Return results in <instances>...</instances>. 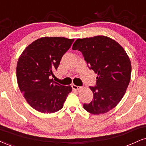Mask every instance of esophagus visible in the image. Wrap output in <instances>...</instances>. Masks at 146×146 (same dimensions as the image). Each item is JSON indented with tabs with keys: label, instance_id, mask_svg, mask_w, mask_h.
<instances>
[{
	"label": "esophagus",
	"instance_id": "34e87169",
	"mask_svg": "<svg viewBox=\"0 0 146 146\" xmlns=\"http://www.w3.org/2000/svg\"><path fill=\"white\" fill-rule=\"evenodd\" d=\"M72 89L74 90H76V91H79V90L81 89V87H78V86H76L75 85V84H72Z\"/></svg>",
	"mask_w": 146,
	"mask_h": 146
}]
</instances>
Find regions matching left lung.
<instances>
[{
  "instance_id": "8db88e82",
  "label": "left lung",
  "mask_w": 146,
  "mask_h": 146,
  "mask_svg": "<svg viewBox=\"0 0 146 146\" xmlns=\"http://www.w3.org/2000/svg\"><path fill=\"white\" fill-rule=\"evenodd\" d=\"M73 50L81 51L97 76L96 87H90L93 100L84 109L93 114L108 112L118 105L130 82L131 63L119 43L105 36L78 38Z\"/></svg>"
}]
</instances>
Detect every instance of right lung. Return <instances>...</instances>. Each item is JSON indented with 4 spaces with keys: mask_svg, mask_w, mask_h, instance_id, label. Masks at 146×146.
<instances>
[{
    "mask_svg": "<svg viewBox=\"0 0 146 146\" xmlns=\"http://www.w3.org/2000/svg\"><path fill=\"white\" fill-rule=\"evenodd\" d=\"M74 39L42 37L23 50L16 68L18 86L28 104L36 110L51 114L64 106L71 86H64L51 79L62 57Z\"/></svg>",
    "mask_w": 146,
    "mask_h": 146,
    "instance_id": "1",
    "label": "right lung"
}]
</instances>
